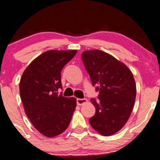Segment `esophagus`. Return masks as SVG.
Instances as JSON below:
<instances>
[{
	"label": "esophagus",
	"instance_id": "34e87169",
	"mask_svg": "<svg viewBox=\"0 0 160 160\" xmlns=\"http://www.w3.org/2000/svg\"><path fill=\"white\" fill-rule=\"evenodd\" d=\"M87 102H88V99H77L78 105H82Z\"/></svg>",
	"mask_w": 160,
	"mask_h": 160
}]
</instances>
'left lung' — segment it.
<instances>
[{"label": "left lung", "mask_w": 160, "mask_h": 160, "mask_svg": "<svg viewBox=\"0 0 160 160\" xmlns=\"http://www.w3.org/2000/svg\"><path fill=\"white\" fill-rule=\"evenodd\" d=\"M82 60L93 85H97L98 99L90 101L96 112L90 118L92 127L104 136L116 133L131 116L136 97L132 72L122 62L101 50H88Z\"/></svg>", "instance_id": "obj_1"}]
</instances>
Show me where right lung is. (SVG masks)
I'll list each match as a JSON object with an SVG mask.
<instances>
[{"label":"right lung","instance_id":"add662e5","mask_svg":"<svg viewBox=\"0 0 160 160\" xmlns=\"http://www.w3.org/2000/svg\"><path fill=\"white\" fill-rule=\"evenodd\" d=\"M77 50H49L27 67L20 82L24 109L32 125L48 138L66 131L76 107L75 97L58 94L62 88L61 72Z\"/></svg>","mask_w":160,"mask_h":160}]
</instances>
